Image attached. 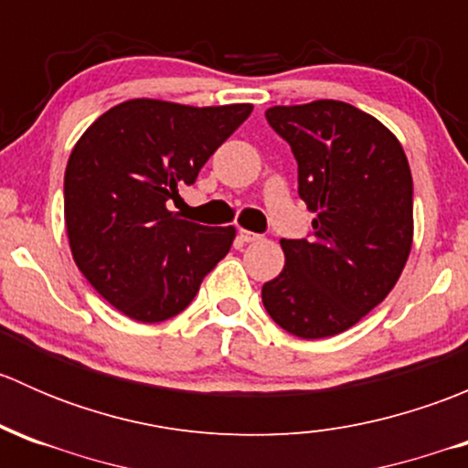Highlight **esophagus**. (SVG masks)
Instances as JSON below:
<instances>
[{
	"label": "esophagus",
	"instance_id": "1",
	"mask_svg": "<svg viewBox=\"0 0 468 468\" xmlns=\"http://www.w3.org/2000/svg\"><path fill=\"white\" fill-rule=\"evenodd\" d=\"M238 238L242 239V242H258V239H261V235L258 233H251V230H247V229H239V233H238Z\"/></svg>",
	"mask_w": 468,
	"mask_h": 468
}]
</instances>
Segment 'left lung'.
<instances>
[{"instance_id": "1", "label": "left lung", "mask_w": 468, "mask_h": 468, "mask_svg": "<svg viewBox=\"0 0 468 468\" xmlns=\"http://www.w3.org/2000/svg\"><path fill=\"white\" fill-rule=\"evenodd\" d=\"M299 163L310 239H281L285 267L262 285L269 317L301 339L344 333L399 281L412 249V174L396 135L351 103L269 108Z\"/></svg>"}]
</instances>
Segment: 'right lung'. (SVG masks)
Instances as JSON below:
<instances>
[{
  "instance_id": "right-lung-1",
  "label": "right lung",
  "mask_w": 468,
  "mask_h": 468,
  "mask_svg": "<svg viewBox=\"0 0 468 468\" xmlns=\"http://www.w3.org/2000/svg\"><path fill=\"white\" fill-rule=\"evenodd\" d=\"M251 111L129 99L74 144L65 169L69 249L90 285L126 317L158 324L183 313L230 251L233 226L195 224L169 206Z\"/></svg>"
}]
</instances>
